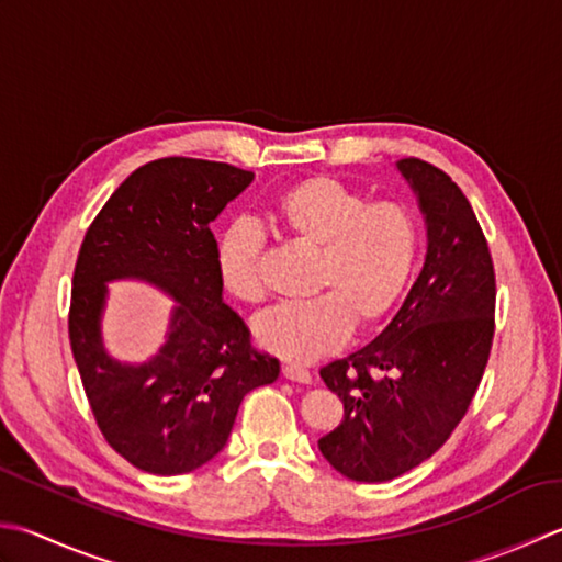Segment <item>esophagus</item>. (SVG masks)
Returning a JSON list of instances; mask_svg holds the SVG:
<instances>
[{"mask_svg":"<svg viewBox=\"0 0 562 562\" xmlns=\"http://www.w3.org/2000/svg\"><path fill=\"white\" fill-rule=\"evenodd\" d=\"M282 375L292 380V382H302V384H310L312 382V372L304 370V368H296V366H284L282 368Z\"/></svg>","mask_w":562,"mask_h":562,"instance_id":"1","label":"esophagus"}]
</instances>
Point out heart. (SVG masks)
<instances>
[{"label": "heart", "mask_w": 562, "mask_h": 562, "mask_svg": "<svg viewBox=\"0 0 562 562\" xmlns=\"http://www.w3.org/2000/svg\"><path fill=\"white\" fill-rule=\"evenodd\" d=\"M270 222L284 236L316 248V300L278 304L256 318V340L290 362H314L346 344L358 328L378 326L409 284L419 228L397 200L368 202L331 175L304 178L270 202ZM262 236L248 222L228 224L216 238L214 268L228 296L258 304Z\"/></svg>", "instance_id": "obj_1"}]
</instances>
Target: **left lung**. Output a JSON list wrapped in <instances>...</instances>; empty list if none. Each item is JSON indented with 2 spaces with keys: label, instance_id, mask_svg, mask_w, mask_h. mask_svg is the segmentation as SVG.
Segmentation results:
<instances>
[{
  "label": "left lung",
  "instance_id": "obj_1",
  "mask_svg": "<svg viewBox=\"0 0 562 562\" xmlns=\"http://www.w3.org/2000/svg\"><path fill=\"white\" fill-rule=\"evenodd\" d=\"M400 172L426 218V260L390 326L322 380L344 422L318 438L340 475L387 482L431 458L463 422L485 375L497 282L468 196L436 165L404 158Z\"/></svg>",
  "mask_w": 562,
  "mask_h": 562
}]
</instances>
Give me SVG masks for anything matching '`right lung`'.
I'll return each mask as SVG.
<instances>
[{
  "label": "right lung",
  "mask_w": 562,
  "mask_h": 562,
  "mask_svg": "<svg viewBox=\"0 0 562 562\" xmlns=\"http://www.w3.org/2000/svg\"><path fill=\"white\" fill-rule=\"evenodd\" d=\"M252 182L228 162L160 158L119 184L85 234L72 274L68 334L99 431L150 475H184L209 463L250 390L280 362L250 346V331L222 300L209 224ZM136 277L179 306L158 357L126 367L109 357L98 322L105 282Z\"/></svg>",
  "instance_id": "add662e5"
}]
</instances>
